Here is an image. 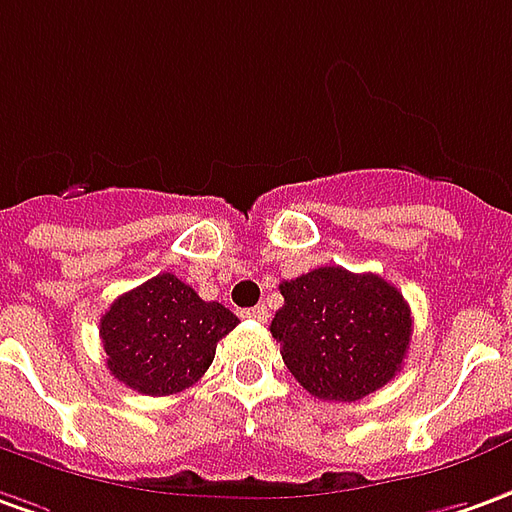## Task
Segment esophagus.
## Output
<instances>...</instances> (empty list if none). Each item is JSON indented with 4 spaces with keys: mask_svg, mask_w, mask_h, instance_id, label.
<instances>
[{
    "mask_svg": "<svg viewBox=\"0 0 512 512\" xmlns=\"http://www.w3.org/2000/svg\"><path fill=\"white\" fill-rule=\"evenodd\" d=\"M245 315L253 317V320H259V323H264V320H267V309H264V306H253V309H248Z\"/></svg>",
    "mask_w": 512,
    "mask_h": 512,
    "instance_id": "1",
    "label": "esophagus"
}]
</instances>
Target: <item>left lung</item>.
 Masks as SVG:
<instances>
[{
	"label": "left lung",
	"instance_id": "obj_1",
	"mask_svg": "<svg viewBox=\"0 0 512 512\" xmlns=\"http://www.w3.org/2000/svg\"><path fill=\"white\" fill-rule=\"evenodd\" d=\"M270 331L290 373L315 398L359 401L396 379L412 337L404 295L373 273L317 267L281 284Z\"/></svg>",
	"mask_w": 512,
	"mask_h": 512
}]
</instances>
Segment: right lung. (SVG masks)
Instances as JSON below:
<instances>
[{"instance_id": "add662e5", "label": "right lung", "mask_w": 512, "mask_h": 512, "mask_svg": "<svg viewBox=\"0 0 512 512\" xmlns=\"http://www.w3.org/2000/svg\"><path fill=\"white\" fill-rule=\"evenodd\" d=\"M236 323L231 309L161 273L119 295L100 317L105 365L130 390L172 396L209 370L217 343Z\"/></svg>"}]
</instances>
